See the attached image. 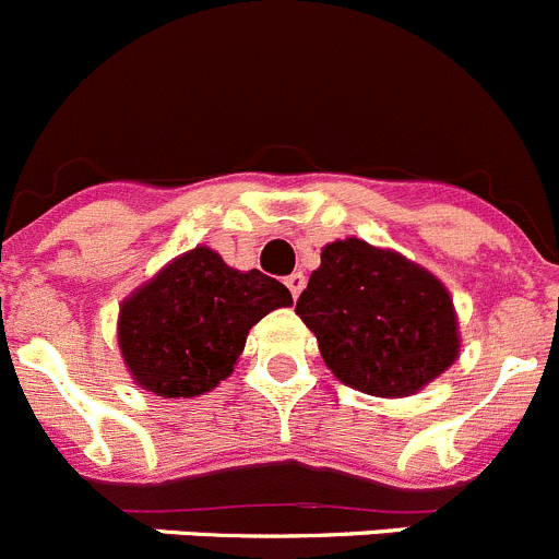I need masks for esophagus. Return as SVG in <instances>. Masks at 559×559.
<instances>
[{"label":"esophagus","mask_w":559,"mask_h":559,"mask_svg":"<svg viewBox=\"0 0 559 559\" xmlns=\"http://www.w3.org/2000/svg\"><path fill=\"white\" fill-rule=\"evenodd\" d=\"M285 285H288L290 296H294V299H299L301 288H305V274H301V271H294L290 276H285Z\"/></svg>","instance_id":"1"}]
</instances>
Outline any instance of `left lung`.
Wrapping results in <instances>:
<instances>
[{"label":"left lung","mask_w":559,"mask_h":559,"mask_svg":"<svg viewBox=\"0 0 559 559\" xmlns=\"http://www.w3.org/2000/svg\"><path fill=\"white\" fill-rule=\"evenodd\" d=\"M337 380L371 396H409L460 349L449 290L421 265L360 238L324 246L296 299Z\"/></svg>","instance_id":"left-lung-1"}]
</instances>
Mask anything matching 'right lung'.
Listing matches in <instances>:
<instances>
[{
  "label": "right lung",
  "instance_id": "obj_1",
  "mask_svg": "<svg viewBox=\"0 0 559 559\" xmlns=\"http://www.w3.org/2000/svg\"><path fill=\"white\" fill-rule=\"evenodd\" d=\"M290 301L274 276L235 271L222 254L197 246L121 305V355L146 391L199 396L233 373L249 330Z\"/></svg>",
  "mask_w": 559,
  "mask_h": 559
}]
</instances>
